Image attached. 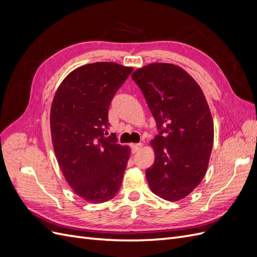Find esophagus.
<instances>
[{
  "label": "esophagus",
  "instance_id": "esophagus-1",
  "mask_svg": "<svg viewBox=\"0 0 257 257\" xmlns=\"http://www.w3.org/2000/svg\"><path fill=\"white\" fill-rule=\"evenodd\" d=\"M143 148V144L142 143H139V144H133L132 145V150H133V152L134 153H136V152H138L139 150H141Z\"/></svg>",
  "mask_w": 257,
  "mask_h": 257
}]
</instances>
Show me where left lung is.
Wrapping results in <instances>:
<instances>
[{"instance_id": "8db88e82", "label": "left lung", "mask_w": 257, "mask_h": 257, "mask_svg": "<svg viewBox=\"0 0 257 257\" xmlns=\"http://www.w3.org/2000/svg\"><path fill=\"white\" fill-rule=\"evenodd\" d=\"M132 78L161 130L150 142L154 163L146 170L150 190L169 201L183 199L204 179L212 151L213 119L204 92L188 72L170 63L148 64Z\"/></svg>"}]
</instances>
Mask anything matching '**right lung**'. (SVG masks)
Listing matches in <instances>:
<instances>
[{"label":"right lung","instance_id":"add662e5","mask_svg":"<svg viewBox=\"0 0 257 257\" xmlns=\"http://www.w3.org/2000/svg\"><path fill=\"white\" fill-rule=\"evenodd\" d=\"M133 67L96 62L69 73L50 108L54 153L66 182L91 204L105 203L119 192L131 155L128 146L107 134L108 109Z\"/></svg>","mask_w":257,"mask_h":257}]
</instances>
